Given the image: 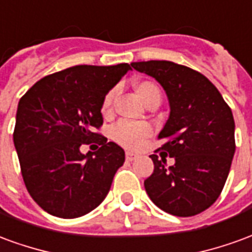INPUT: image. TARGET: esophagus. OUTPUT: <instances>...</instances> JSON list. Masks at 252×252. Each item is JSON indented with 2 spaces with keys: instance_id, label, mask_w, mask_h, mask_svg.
I'll return each mask as SVG.
<instances>
[{
  "instance_id": "obj_1",
  "label": "esophagus",
  "mask_w": 252,
  "mask_h": 252,
  "mask_svg": "<svg viewBox=\"0 0 252 252\" xmlns=\"http://www.w3.org/2000/svg\"><path fill=\"white\" fill-rule=\"evenodd\" d=\"M139 158V155L135 153H131V151H128V153L126 154V159L128 160V162H132V160H135V159Z\"/></svg>"
}]
</instances>
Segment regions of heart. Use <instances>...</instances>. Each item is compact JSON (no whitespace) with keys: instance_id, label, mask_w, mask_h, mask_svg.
<instances>
[{"instance_id":"b5f03b06","label":"heart","mask_w":252,"mask_h":252,"mask_svg":"<svg viewBox=\"0 0 252 252\" xmlns=\"http://www.w3.org/2000/svg\"><path fill=\"white\" fill-rule=\"evenodd\" d=\"M135 92L139 95V98L142 99L144 104L147 105L154 99H159L162 97V92L157 83L151 82V81H142L135 85ZM113 95L115 92L112 90L106 94L101 105V112L104 115H109L112 110V102H113ZM153 129L148 124L144 123H129V121H119L113 128H112V137L116 142L121 144L123 147L131 148H139L142 146L144 140L147 137L151 136Z\"/></svg>"}]
</instances>
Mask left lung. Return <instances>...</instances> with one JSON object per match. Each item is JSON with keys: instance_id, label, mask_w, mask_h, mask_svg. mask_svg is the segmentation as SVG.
<instances>
[{"instance_id": "1", "label": "left lung", "mask_w": 252, "mask_h": 252, "mask_svg": "<svg viewBox=\"0 0 252 252\" xmlns=\"http://www.w3.org/2000/svg\"><path fill=\"white\" fill-rule=\"evenodd\" d=\"M167 94L169 120L158 139L167 154H153L154 173L144 181L148 197L170 215L189 217L208 209L225 185L235 154L232 112L216 86L193 68L169 61L133 62Z\"/></svg>"}]
</instances>
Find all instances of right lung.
<instances>
[{"mask_svg": "<svg viewBox=\"0 0 252 252\" xmlns=\"http://www.w3.org/2000/svg\"><path fill=\"white\" fill-rule=\"evenodd\" d=\"M131 64L68 67L41 78L20 98L13 142L31 197L52 216L75 219L104 201L124 150L97 133L101 105ZM101 147L82 154V144Z\"/></svg>", "mask_w": 252, "mask_h": 252, "instance_id": "right-lung-1", "label": "right lung"}]
</instances>
